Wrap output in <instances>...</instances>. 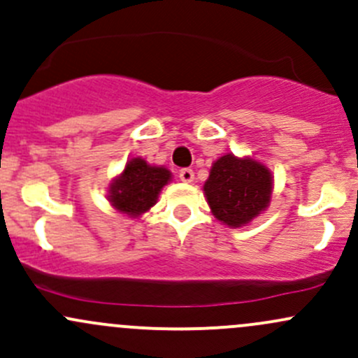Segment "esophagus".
Segmentation results:
<instances>
[{
    "mask_svg": "<svg viewBox=\"0 0 358 358\" xmlns=\"http://www.w3.org/2000/svg\"><path fill=\"white\" fill-rule=\"evenodd\" d=\"M179 179L182 180V182H193L194 172L191 171V169H180V171H179Z\"/></svg>",
    "mask_w": 358,
    "mask_h": 358,
    "instance_id": "esophagus-1",
    "label": "esophagus"
}]
</instances>
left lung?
I'll return each mask as SVG.
<instances>
[{"label": "left lung", "mask_w": 358, "mask_h": 358, "mask_svg": "<svg viewBox=\"0 0 358 358\" xmlns=\"http://www.w3.org/2000/svg\"><path fill=\"white\" fill-rule=\"evenodd\" d=\"M271 187V174L263 164L229 153L213 164L203 191L218 220L242 227L266 208Z\"/></svg>", "instance_id": "left-lung-1"}]
</instances>
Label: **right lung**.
I'll list each match as a JSON object with an SVG mask.
<instances>
[{
  "label": "right lung",
  "mask_w": 358,
  "mask_h": 358,
  "mask_svg": "<svg viewBox=\"0 0 358 358\" xmlns=\"http://www.w3.org/2000/svg\"><path fill=\"white\" fill-rule=\"evenodd\" d=\"M171 180V172L164 167H153L136 157L126 164L124 171L114 180L109 191V201L121 213L136 218L157 203L160 189Z\"/></svg>",
  "instance_id": "1"
}]
</instances>
